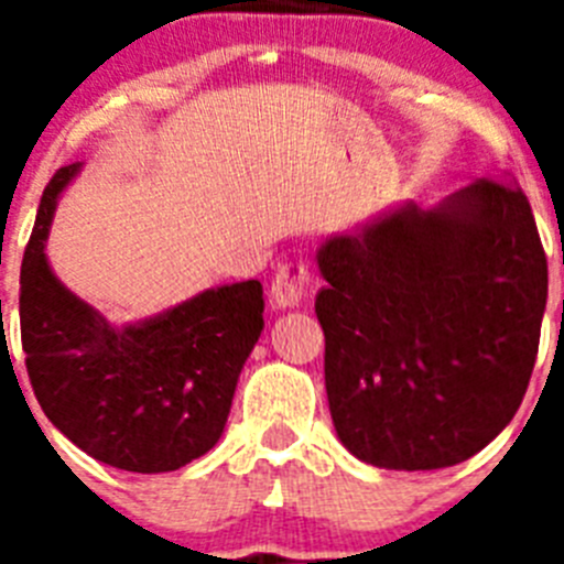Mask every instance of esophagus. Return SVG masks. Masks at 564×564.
I'll return each instance as SVG.
<instances>
[{
    "mask_svg": "<svg viewBox=\"0 0 564 564\" xmlns=\"http://www.w3.org/2000/svg\"><path fill=\"white\" fill-rule=\"evenodd\" d=\"M311 271L305 262H285L279 265L276 276L271 282V299L276 307H296L307 293Z\"/></svg>",
    "mask_w": 564,
    "mask_h": 564,
    "instance_id": "34e87169",
    "label": "esophagus"
}]
</instances>
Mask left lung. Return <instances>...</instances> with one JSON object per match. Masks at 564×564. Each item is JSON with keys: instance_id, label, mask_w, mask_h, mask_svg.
Returning a JSON list of instances; mask_svg holds the SVG:
<instances>
[{"instance_id": "8db88e82", "label": "left lung", "mask_w": 564, "mask_h": 564, "mask_svg": "<svg viewBox=\"0 0 564 564\" xmlns=\"http://www.w3.org/2000/svg\"><path fill=\"white\" fill-rule=\"evenodd\" d=\"M325 387L338 441L378 468L468 460L506 430L534 372L547 259L514 181L435 208L403 203L316 251Z\"/></svg>"}]
</instances>
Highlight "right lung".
<instances>
[{
	"instance_id": "right-lung-1",
	"label": "right lung",
	"mask_w": 564,
	"mask_h": 564,
	"mask_svg": "<svg viewBox=\"0 0 564 564\" xmlns=\"http://www.w3.org/2000/svg\"><path fill=\"white\" fill-rule=\"evenodd\" d=\"M69 163L42 194L22 259L19 322L39 406L64 437L107 466L158 475L214 449L242 364L265 327L257 279L208 288L134 325H109L58 282L47 234Z\"/></svg>"
}]
</instances>
